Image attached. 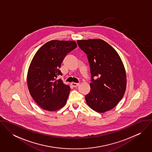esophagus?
I'll return each mask as SVG.
<instances>
[{"label":"esophagus","mask_w":152,"mask_h":152,"mask_svg":"<svg viewBox=\"0 0 152 152\" xmlns=\"http://www.w3.org/2000/svg\"><path fill=\"white\" fill-rule=\"evenodd\" d=\"M80 83H72L71 84V86H72L73 87H78V86H80Z\"/></svg>","instance_id":"34e87169"}]
</instances>
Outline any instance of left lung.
I'll use <instances>...</instances> for the list:
<instances>
[{
	"instance_id": "left-lung-1",
	"label": "left lung",
	"mask_w": 152,
	"mask_h": 152,
	"mask_svg": "<svg viewBox=\"0 0 152 152\" xmlns=\"http://www.w3.org/2000/svg\"><path fill=\"white\" fill-rule=\"evenodd\" d=\"M77 43L87 54L90 66L91 91L86 96L87 104L95 111L104 113L113 108L124 95V65L116 50L101 39L78 40Z\"/></svg>"
}]
</instances>
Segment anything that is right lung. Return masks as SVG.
<instances>
[{
	"mask_svg": "<svg viewBox=\"0 0 152 152\" xmlns=\"http://www.w3.org/2000/svg\"><path fill=\"white\" fill-rule=\"evenodd\" d=\"M77 45L74 41L51 40L34 55L27 73V86L34 101L44 110L54 111L65 105L70 88L57 77L66 54Z\"/></svg>",
	"mask_w": 152,
	"mask_h": 152,
	"instance_id": "1",
	"label": "right lung"
}]
</instances>
